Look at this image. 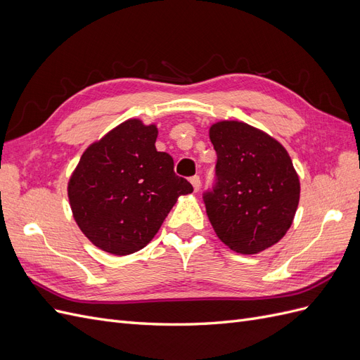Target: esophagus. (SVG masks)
I'll list each match as a JSON object with an SVG mask.
<instances>
[{"label": "esophagus", "mask_w": 360, "mask_h": 360, "mask_svg": "<svg viewBox=\"0 0 360 360\" xmlns=\"http://www.w3.org/2000/svg\"><path fill=\"white\" fill-rule=\"evenodd\" d=\"M191 183H192V186H193V191L198 192L200 188H201V180H200V177H198V176H193V177L191 179Z\"/></svg>", "instance_id": "1"}]
</instances>
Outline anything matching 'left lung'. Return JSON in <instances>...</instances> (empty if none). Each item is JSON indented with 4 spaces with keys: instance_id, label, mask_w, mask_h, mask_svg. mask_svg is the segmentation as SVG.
<instances>
[{
    "instance_id": "left-lung-1",
    "label": "left lung",
    "mask_w": 360,
    "mask_h": 360,
    "mask_svg": "<svg viewBox=\"0 0 360 360\" xmlns=\"http://www.w3.org/2000/svg\"><path fill=\"white\" fill-rule=\"evenodd\" d=\"M217 155L216 188L204 195L219 240L254 255L287 234L300 200V181L288 151L274 136L237 120L209 129Z\"/></svg>"
}]
</instances>
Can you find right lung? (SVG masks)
<instances>
[{"label":"right lung","instance_id":"obj_1","mask_svg":"<svg viewBox=\"0 0 360 360\" xmlns=\"http://www.w3.org/2000/svg\"><path fill=\"white\" fill-rule=\"evenodd\" d=\"M158 127L130 118L82 153L68 183L73 219L89 240L112 255L147 246L192 184L156 150Z\"/></svg>","mask_w":360,"mask_h":360}]
</instances>
